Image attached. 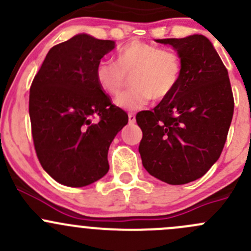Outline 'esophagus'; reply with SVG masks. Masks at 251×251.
Returning a JSON list of instances; mask_svg holds the SVG:
<instances>
[{
  "label": "esophagus",
  "instance_id": "esophagus-1",
  "mask_svg": "<svg viewBox=\"0 0 251 251\" xmlns=\"http://www.w3.org/2000/svg\"><path fill=\"white\" fill-rule=\"evenodd\" d=\"M128 123H130V124H135L136 123L135 113H128Z\"/></svg>",
  "mask_w": 251,
  "mask_h": 251
}]
</instances>
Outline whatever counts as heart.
Returning a JSON list of instances; mask_svg holds the SVG:
<instances>
[{
  "label": "heart",
  "mask_w": 251,
  "mask_h": 251,
  "mask_svg": "<svg viewBox=\"0 0 251 251\" xmlns=\"http://www.w3.org/2000/svg\"><path fill=\"white\" fill-rule=\"evenodd\" d=\"M95 75L100 90L111 97L123 92L130 77L132 86L115 103L124 109L136 110L151 98L163 100L173 95L181 80L182 60L171 48L133 40L116 50L115 63L98 62Z\"/></svg>",
  "instance_id": "b5f03b06"
}]
</instances>
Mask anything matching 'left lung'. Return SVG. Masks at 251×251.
Masks as SVG:
<instances>
[{"mask_svg":"<svg viewBox=\"0 0 251 251\" xmlns=\"http://www.w3.org/2000/svg\"><path fill=\"white\" fill-rule=\"evenodd\" d=\"M171 45L182 60L173 95L136 115L142 164L169 184L201 178L220 158L234 110L228 72L203 35L156 40Z\"/></svg>","mask_w":251,"mask_h":251,"instance_id":"obj_1","label":"left lung"}]
</instances>
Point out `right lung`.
Returning <instances> with one entry per match:
<instances>
[{"mask_svg":"<svg viewBox=\"0 0 251 251\" xmlns=\"http://www.w3.org/2000/svg\"><path fill=\"white\" fill-rule=\"evenodd\" d=\"M114 47L111 40L76 35L50 48L32 80L29 114L36 155L64 186H87L108 173V149L128 121L96 81V65Z\"/></svg>","mask_w":251,"mask_h":251,"instance_id":"add662e5","label":"right lung"}]
</instances>
